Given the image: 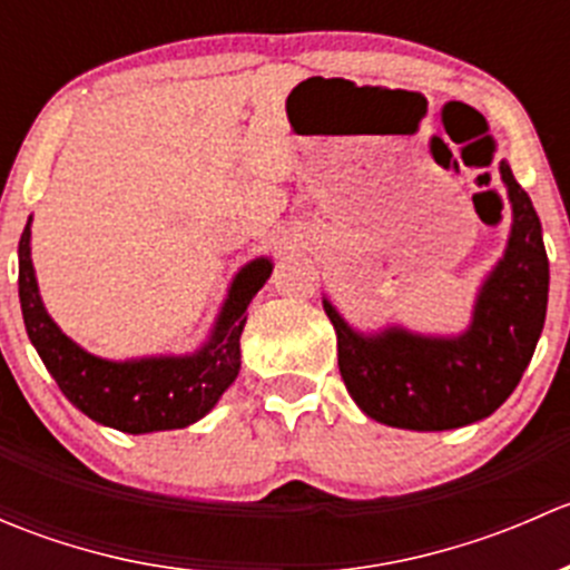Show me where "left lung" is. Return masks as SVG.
Returning <instances> with one entry per match:
<instances>
[{"instance_id": "1", "label": "left lung", "mask_w": 570, "mask_h": 570, "mask_svg": "<svg viewBox=\"0 0 570 570\" xmlns=\"http://www.w3.org/2000/svg\"><path fill=\"white\" fill-rule=\"evenodd\" d=\"M513 226L504 256L476 295L471 325L458 336H422L405 327L358 333L333 303L338 372L355 405L402 430H455L491 416L530 366L549 303V258L530 195L499 163Z\"/></svg>"}]
</instances>
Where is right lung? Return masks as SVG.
Returning <instances> with one entry per match:
<instances>
[{"instance_id": "add662e5", "label": "right lung", "mask_w": 570, "mask_h": 570, "mask_svg": "<svg viewBox=\"0 0 570 570\" xmlns=\"http://www.w3.org/2000/svg\"><path fill=\"white\" fill-rule=\"evenodd\" d=\"M30 223L32 217L19 243L21 314L32 347L71 405L94 422L131 435L178 430L204 419L237 381L248 306L273 273V262L262 256L239 269L209 338L195 353L107 361L71 342L46 312L30 258Z\"/></svg>"}]
</instances>
